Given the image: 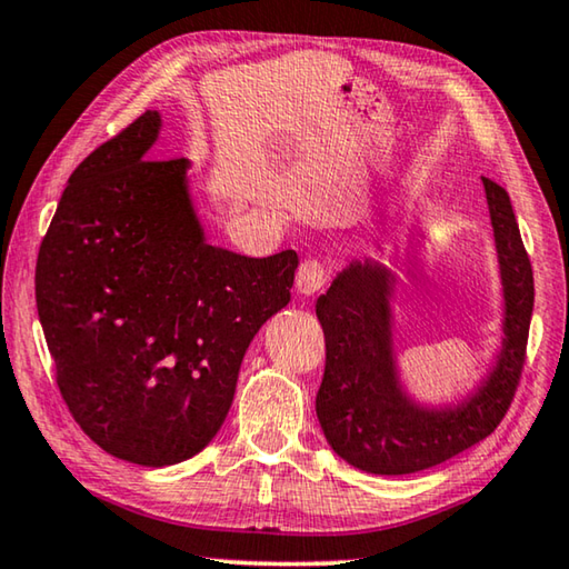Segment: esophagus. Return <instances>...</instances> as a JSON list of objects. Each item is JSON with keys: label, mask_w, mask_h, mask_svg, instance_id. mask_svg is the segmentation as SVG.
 Returning a JSON list of instances; mask_svg holds the SVG:
<instances>
[{"label": "esophagus", "mask_w": 569, "mask_h": 569, "mask_svg": "<svg viewBox=\"0 0 569 569\" xmlns=\"http://www.w3.org/2000/svg\"><path fill=\"white\" fill-rule=\"evenodd\" d=\"M326 281H329V266L326 263L316 261V258H308V261L298 266V271H296L298 293H303V296L319 293L326 286Z\"/></svg>", "instance_id": "obj_1"}]
</instances>
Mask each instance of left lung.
<instances>
[{
	"mask_svg": "<svg viewBox=\"0 0 569 569\" xmlns=\"http://www.w3.org/2000/svg\"><path fill=\"white\" fill-rule=\"evenodd\" d=\"M485 182L502 276V349L479 387L451 407H423L401 387L391 298L397 276L379 261H353L316 301L326 369L316 413L331 449L371 475H411L457 457L492 435L522 377L535 281L505 188Z\"/></svg>",
	"mask_w": 569,
	"mask_h": 569,
	"instance_id": "8db88e82",
	"label": "left lung"
}]
</instances>
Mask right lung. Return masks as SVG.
<instances>
[{"mask_svg":"<svg viewBox=\"0 0 569 569\" xmlns=\"http://www.w3.org/2000/svg\"><path fill=\"white\" fill-rule=\"evenodd\" d=\"M148 110L67 180L34 271L57 387L84 435L142 467L186 461L218 435L246 349L291 301L296 250L210 246L186 158L156 160Z\"/></svg>","mask_w":569,"mask_h":569,"instance_id":"add662e5","label":"right lung"}]
</instances>
